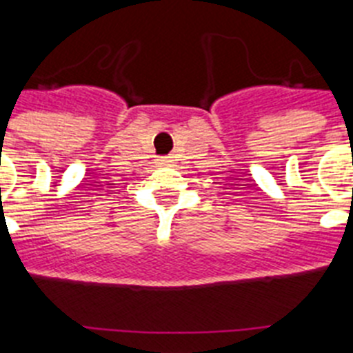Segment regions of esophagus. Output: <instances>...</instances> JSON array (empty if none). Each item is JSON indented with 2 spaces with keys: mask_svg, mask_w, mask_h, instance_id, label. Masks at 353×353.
<instances>
[{
  "mask_svg": "<svg viewBox=\"0 0 353 353\" xmlns=\"http://www.w3.org/2000/svg\"><path fill=\"white\" fill-rule=\"evenodd\" d=\"M157 161H159V164H162V166H166V164H170V159H168V157H161V159H157Z\"/></svg>",
  "mask_w": 353,
  "mask_h": 353,
  "instance_id": "34e87169",
  "label": "esophagus"
}]
</instances>
